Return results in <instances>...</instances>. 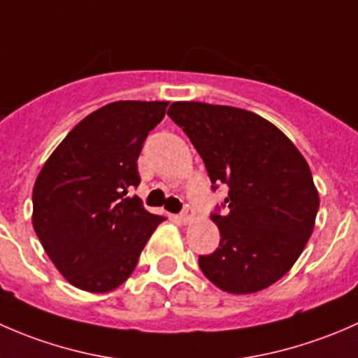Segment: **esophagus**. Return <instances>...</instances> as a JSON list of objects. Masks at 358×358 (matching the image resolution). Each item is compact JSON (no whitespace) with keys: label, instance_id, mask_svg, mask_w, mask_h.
I'll return each instance as SVG.
<instances>
[{"label":"esophagus","instance_id":"1","mask_svg":"<svg viewBox=\"0 0 358 358\" xmlns=\"http://www.w3.org/2000/svg\"><path fill=\"white\" fill-rule=\"evenodd\" d=\"M180 220H182L183 223H190L194 220V209L189 208V206H185V209H183L182 213H180Z\"/></svg>","mask_w":358,"mask_h":358}]
</instances>
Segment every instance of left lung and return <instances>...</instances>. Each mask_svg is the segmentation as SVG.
<instances>
[{
  "label": "left lung",
  "mask_w": 358,
  "mask_h": 358,
  "mask_svg": "<svg viewBox=\"0 0 358 358\" xmlns=\"http://www.w3.org/2000/svg\"><path fill=\"white\" fill-rule=\"evenodd\" d=\"M168 115L185 131L208 169L213 190L229 187L211 215L220 246L199 256L222 291L249 294L286 275L305 249L319 211L308 162L277 126L229 106L173 102Z\"/></svg>",
  "instance_id": "1"
}]
</instances>
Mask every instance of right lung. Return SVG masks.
<instances>
[{"label":"right lung","mask_w":358,"mask_h":358,"mask_svg":"<svg viewBox=\"0 0 358 358\" xmlns=\"http://www.w3.org/2000/svg\"><path fill=\"white\" fill-rule=\"evenodd\" d=\"M168 102L121 100L100 107L53 150L32 190V227L46 255L78 289L109 292L133 273L164 216L142 199L136 159Z\"/></svg>","instance_id":"add662e5"}]
</instances>
